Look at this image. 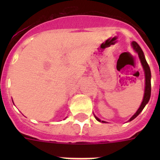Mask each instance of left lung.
Segmentation results:
<instances>
[{"label":"left lung","instance_id":"left-lung-1","mask_svg":"<svg viewBox=\"0 0 160 160\" xmlns=\"http://www.w3.org/2000/svg\"><path fill=\"white\" fill-rule=\"evenodd\" d=\"M132 48L134 49V50H135V51L138 53V57H139L140 61H141L142 66L143 70H144L145 81H146L145 84H146V86H145V93H144V97H143L142 102L141 105H140L139 108L138 109V111H137L136 112H135V114H134L132 118H131L129 120H128V122H131V121H132L133 119H135V118H136L137 116H138V114L141 113V111L143 110V108H144L145 106L146 105V104L149 102V101L150 99V96H151V71H150V68H149V65H148L147 62H146V58H145L144 53H143L141 47L138 46V43H137L136 42L133 41L132 42ZM94 117H95V118L98 121V122H104V121H101L98 117H96L95 115H94Z\"/></svg>","mask_w":160,"mask_h":160}]
</instances>
